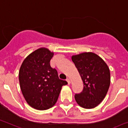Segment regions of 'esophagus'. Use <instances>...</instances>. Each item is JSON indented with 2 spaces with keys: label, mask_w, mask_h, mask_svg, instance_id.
<instances>
[{
  "label": "esophagus",
  "mask_w": 128,
  "mask_h": 128,
  "mask_svg": "<svg viewBox=\"0 0 128 128\" xmlns=\"http://www.w3.org/2000/svg\"><path fill=\"white\" fill-rule=\"evenodd\" d=\"M66 81H67L68 84H70V78H66Z\"/></svg>",
  "instance_id": "34e87169"
}]
</instances>
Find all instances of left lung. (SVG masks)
I'll return each instance as SVG.
<instances>
[{"label": "left lung", "instance_id": "obj_1", "mask_svg": "<svg viewBox=\"0 0 128 128\" xmlns=\"http://www.w3.org/2000/svg\"><path fill=\"white\" fill-rule=\"evenodd\" d=\"M72 60L84 84L83 91L76 94L75 100L81 107L93 108L102 102L109 88V68L102 58L92 52L73 55Z\"/></svg>", "mask_w": 128, "mask_h": 128}]
</instances>
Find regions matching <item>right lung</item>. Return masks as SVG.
<instances>
[{"instance_id":"1","label":"right lung","mask_w":128,"mask_h":128,"mask_svg":"<svg viewBox=\"0 0 128 128\" xmlns=\"http://www.w3.org/2000/svg\"><path fill=\"white\" fill-rule=\"evenodd\" d=\"M54 52L40 48L23 60L19 71L22 94L31 107L44 110L55 105L63 86L67 82L60 79L58 72L51 68L50 60Z\"/></svg>"}]
</instances>
